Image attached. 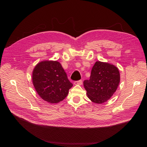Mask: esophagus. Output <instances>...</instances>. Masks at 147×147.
Wrapping results in <instances>:
<instances>
[{
	"label": "esophagus",
	"mask_w": 147,
	"mask_h": 147,
	"mask_svg": "<svg viewBox=\"0 0 147 147\" xmlns=\"http://www.w3.org/2000/svg\"><path fill=\"white\" fill-rule=\"evenodd\" d=\"M74 85H82V81L81 80H78V81H76L74 82Z\"/></svg>",
	"instance_id": "34e87169"
}]
</instances>
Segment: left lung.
Masks as SVG:
<instances>
[{"mask_svg": "<svg viewBox=\"0 0 147 147\" xmlns=\"http://www.w3.org/2000/svg\"><path fill=\"white\" fill-rule=\"evenodd\" d=\"M119 69L108 63L96 61L90 80L84 81L88 98L95 103H103L116 92L120 82Z\"/></svg>", "mask_w": 147, "mask_h": 147, "instance_id": "8db88e82", "label": "left lung"}]
</instances>
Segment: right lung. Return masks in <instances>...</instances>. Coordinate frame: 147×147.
Masks as SVG:
<instances>
[{
	"instance_id": "1",
	"label": "right lung",
	"mask_w": 147,
	"mask_h": 147,
	"mask_svg": "<svg viewBox=\"0 0 147 147\" xmlns=\"http://www.w3.org/2000/svg\"><path fill=\"white\" fill-rule=\"evenodd\" d=\"M32 80L37 94L51 103L63 100L73 87L64 69L57 61L39 62L33 70Z\"/></svg>"
}]
</instances>
